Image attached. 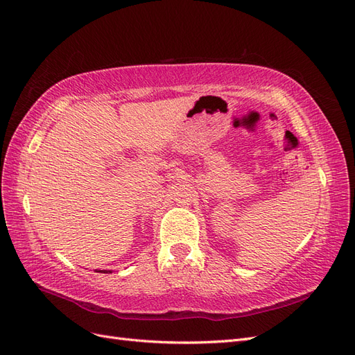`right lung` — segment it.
Listing matches in <instances>:
<instances>
[{
  "mask_svg": "<svg viewBox=\"0 0 355 355\" xmlns=\"http://www.w3.org/2000/svg\"><path fill=\"white\" fill-rule=\"evenodd\" d=\"M99 272H101V271H99ZM102 272H103V274H110L111 271H102Z\"/></svg>",
  "mask_w": 355,
  "mask_h": 355,
  "instance_id": "1",
  "label": "right lung"
}]
</instances>
